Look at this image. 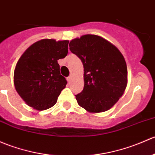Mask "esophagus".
Listing matches in <instances>:
<instances>
[{
  "instance_id": "1",
  "label": "esophagus",
  "mask_w": 155,
  "mask_h": 155,
  "mask_svg": "<svg viewBox=\"0 0 155 155\" xmlns=\"http://www.w3.org/2000/svg\"><path fill=\"white\" fill-rule=\"evenodd\" d=\"M72 79H73V76H72V75H71V76H68V82H71Z\"/></svg>"
}]
</instances>
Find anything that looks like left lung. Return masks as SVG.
<instances>
[{
  "label": "left lung",
  "mask_w": 155,
  "mask_h": 155,
  "mask_svg": "<svg viewBox=\"0 0 155 155\" xmlns=\"http://www.w3.org/2000/svg\"><path fill=\"white\" fill-rule=\"evenodd\" d=\"M69 47L84 67V85L76 95L78 104L90 113L111 108L128 83L127 65L121 52L106 39L91 34L73 39Z\"/></svg>",
  "instance_id": "obj_1"
}]
</instances>
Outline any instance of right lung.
Returning <instances> with one entry per match:
<instances>
[{"mask_svg": "<svg viewBox=\"0 0 155 155\" xmlns=\"http://www.w3.org/2000/svg\"><path fill=\"white\" fill-rule=\"evenodd\" d=\"M68 40L41 39L20 57L14 71V84L29 106L44 110L56 103L68 83L60 73L58 60L68 55Z\"/></svg>", "mask_w": 155, "mask_h": 155, "instance_id": "obj_1", "label": "right lung"}]
</instances>
